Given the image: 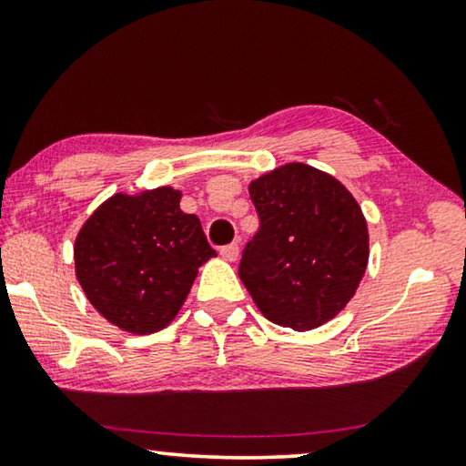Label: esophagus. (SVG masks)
Returning a JSON list of instances; mask_svg holds the SVG:
<instances>
[{
	"mask_svg": "<svg viewBox=\"0 0 466 466\" xmlns=\"http://www.w3.org/2000/svg\"><path fill=\"white\" fill-rule=\"evenodd\" d=\"M220 257L228 260V263H235L239 258V246L238 244H228L225 248H220Z\"/></svg>",
	"mask_w": 466,
	"mask_h": 466,
	"instance_id": "obj_1",
	"label": "esophagus"
}]
</instances>
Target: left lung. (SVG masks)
<instances>
[{"instance_id": "8db88e82", "label": "left lung", "mask_w": 466, "mask_h": 466, "mask_svg": "<svg viewBox=\"0 0 466 466\" xmlns=\"http://www.w3.org/2000/svg\"><path fill=\"white\" fill-rule=\"evenodd\" d=\"M260 227L239 278L267 320L295 330L322 327L359 289L369 228L352 193L327 171L286 163L248 184Z\"/></svg>"}]
</instances>
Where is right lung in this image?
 Listing matches in <instances>:
<instances>
[{"mask_svg":"<svg viewBox=\"0 0 466 466\" xmlns=\"http://www.w3.org/2000/svg\"><path fill=\"white\" fill-rule=\"evenodd\" d=\"M174 187L116 193L80 227L76 278L107 322L133 335L169 327L199 267L216 257Z\"/></svg>","mask_w":466,"mask_h":466,"instance_id":"add662e5","label":"right lung"}]
</instances>
